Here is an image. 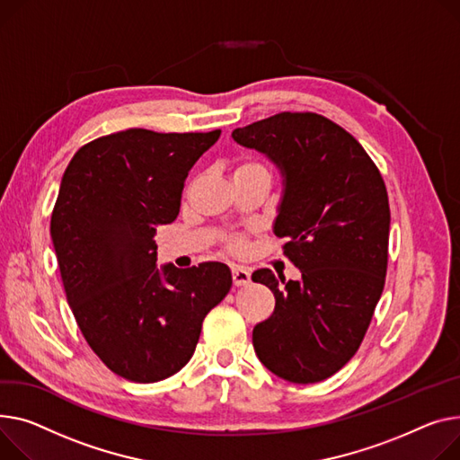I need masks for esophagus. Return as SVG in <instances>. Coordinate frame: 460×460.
Listing matches in <instances>:
<instances>
[{
	"label": "esophagus",
	"instance_id": "obj_1",
	"mask_svg": "<svg viewBox=\"0 0 460 460\" xmlns=\"http://www.w3.org/2000/svg\"><path fill=\"white\" fill-rule=\"evenodd\" d=\"M231 273H233V285L234 287H243V285L250 283V271L246 268L233 266Z\"/></svg>",
	"mask_w": 460,
	"mask_h": 460
}]
</instances>
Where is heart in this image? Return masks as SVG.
<instances>
[{
    "label": "heart",
    "mask_w": 460,
    "mask_h": 460,
    "mask_svg": "<svg viewBox=\"0 0 460 460\" xmlns=\"http://www.w3.org/2000/svg\"><path fill=\"white\" fill-rule=\"evenodd\" d=\"M266 175L268 179H271V172L268 168V164H264L262 161L259 159H253V157H246L242 159L234 164L233 168V177H240V175ZM243 246H246V242H243L242 236H233L229 238V250L231 252H242Z\"/></svg>",
    "instance_id": "heart-1"
}]
</instances>
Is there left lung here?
<instances>
[{"label":"left lung","mask_w":460,"mask_h":460,"mask_svg":"<svg viewBox=\"0 0 460 460\" xmlns=\"http://www.w3.org/2000/svg\"><path fill=\"white\" fill-rule=\"evenodd\" d=\"M278 164L285 194L273 233L301 281L261 268L252 279L275 296L253 329L259 360L278 377L309 385L357 353L385 288L390 207L379 168L339 124L316 112H279L233 131Z\"/></svg>","instance_id":"8db88e82"}]
</instances>
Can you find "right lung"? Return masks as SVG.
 Masks as SVG:
<instances>
[{
  "instance_id": "1",
  "label": "right lung",
  "mask_w": 460,
  "mask_h": 460,
  "mask_svg": "<svg viewBox=\"0 0 460 460\" xmlns=\"http://www.w3.org/2000/svg\"><path fill=\"white\" fill-rule=\"evenodd\" d=\"M220 133L118 131L79 147L60 181L51 240L66 299L92 351L128 381L177 374L231 290L222 262L159 270L153 240L177 218L190 168Z\"/></svg>"
}]
</instances>
